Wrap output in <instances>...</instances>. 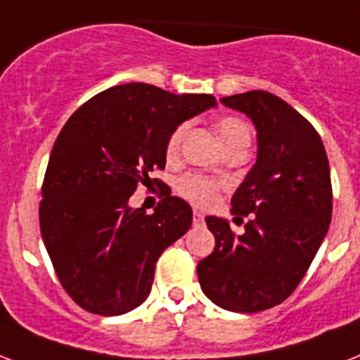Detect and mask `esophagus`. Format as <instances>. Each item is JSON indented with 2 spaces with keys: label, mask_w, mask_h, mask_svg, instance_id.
I'll list each match as a JSON object with an SVG mask.
<instances>
[{
  "label": "esophagus",
  "mask_w": 360,
  "mask_h": 360,
  "mask_svg": "<svg viewBox=\"0 0 360 360\" xmlns=\"http://www.w3.org/2000/svg\"><path fill=\"white\" fill-rule=\"evenodd\" d=\"M192 221H194V226H203L205 216L201 214V212H198V210H194V218H192Z\"/></svg>",
  "instance_id": "esophagus-1"
}]
</instances>
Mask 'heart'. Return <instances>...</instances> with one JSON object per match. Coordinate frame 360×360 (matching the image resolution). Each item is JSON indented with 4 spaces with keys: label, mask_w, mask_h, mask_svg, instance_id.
<instances>
[{
    "label": "heart",
    "mask_w": 360,
    "mask_h": 360,
    "mask_svg": "<svg viewBox=\"0 0 360 360\" xmlns=\"http://www.w3.org/2000/svg\"><path fill=\"white\" fill-rule=\"evenodd\" d=\"M218 133H220L221 142L226 144V148L240 142V140H250V129L248 125L238 118L233 116H226L218 122ZM183 133H185V124L177 125L170 133L168 140H166V157L168 159H175L179 155L181 140H183ZM221 183L220 181L207 177V175L200 174H188L185 177H181L177 181V192H179L185 200L190 203H194L198 207H210L214 205L218 195H220Z\"/></svg>",
    "instance_id": "b5f03b06"
}]
</instances>
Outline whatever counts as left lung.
Listing matches in <instances>:
<instances>
[{"label": "left lung", "instance_id": "8db88e82", "mask_svg": "<svg viewBox=\"0 0 360 360\" xmlns=\"http://www.w3.org/2000/svg\"><path fill=\"white\" fill-rule=\"evenodd\" d=\"M220 101L255 124L257 162L231 200L236 218H251L235 235L229 221L207 216L216 246L198 262V279L221 309L266 311L296 290L329 229V160L311 122L281 98L251 90Z\"/></svg>", "mask_w": 360, "mask_h": 360}]
</instances>
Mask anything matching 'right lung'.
<instances>
[{
	"label": "right lung",
	"instance_id": "add662e5",
	"mask_svg": "<svg viewBox=\"0 0 360 360\" xmlns=\"http://www.w3.org/2000/svg\"><path fill=\"white\" fill-rule=\"evenodd\" d=\"M210 107V94L127 83L96 94L64 124L38 216L58 281L81 309L118 316L148 297L157 259L190 229L192 209L170 188L151 214L131 209L129 198L165 170L172 131Z\"/></svg>",
	"mask_w": 360,
	"mask_h": 360
}]
</instances>
